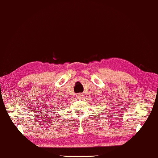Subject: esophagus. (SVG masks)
<instances>
[{
    "instance_id": "esophagus-1",
    "label": "esophagus",
    "mask_w": 158,
    "mask_h": 158,
    "mask_svg": "<svg viewBox=\"0 0 158 158\" xmlns=\"http://www.w3.org/2000/svg\"><path fill=\"white\" fill-rule=\"evenodd\" d=\"M76 97H77V98H78V99H81L84 97L83 93H78V94L76 95Z\"/></svg>"
}]
</instances>
